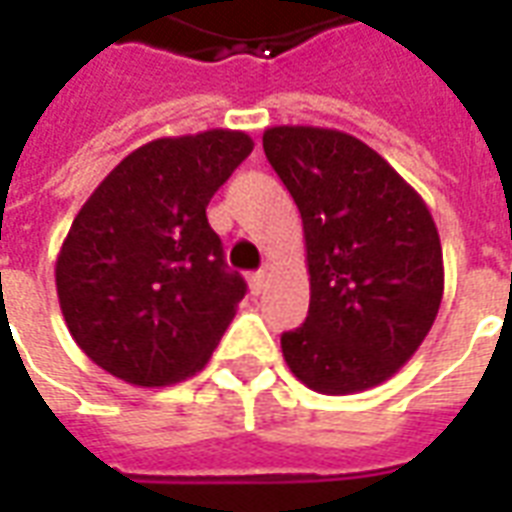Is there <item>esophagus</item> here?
Segmentation results:
<instances>
[{
    "label": "esophagus",
    "mask_w": 512,
    "mask_h": 512,
    "mask_svg": "<svg viewBox=\"0 0 512 512\" xmlns=\"http://www.w3.org/2000/svg\"><path fill=\"white\" fill-rule=\"evenodd\" d=\"M266 271H252V274H249V290H252V293H263V288H266Z\"/></svg>",
    "instance_id": "34e87169"
}]
</instances>
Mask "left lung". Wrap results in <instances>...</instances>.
Instances as JSON below:
<instances>
[{
  "instance_id": "left-lung-1",
  "label": "left lung",
  "mask_w": 512,
  "mask_h": 512,
  "mask_svg": "<svg viewBox=\"0 0 512 512\" xmlns=\"http://www.w3.org/2000/svg\"><path fill=\"white\" fill-rule=\"evenodd\" d=\"M263 150L299 205L310 268V312L282 334L285 362L321 395L381 384L422 345L444 293L428 205L343 131L268 128Z\"/></svg>"
}]
</instances>
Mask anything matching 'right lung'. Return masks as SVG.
<instances>
[{"label": "right lung", "instance_id": "obj_1", "mask_svg": "<svg viewBox=\"0 0 512 512\" xmlns=\"http://www.w3.org/2000/svg\"><path fill=\"white\" fill-rule=\"evenodd\" d=\"M252 147L227 128L147 142L76 213L57 296L73 340L106 373L167 386L211 359L246 282L224 263L205 208Z\"/></svg>", "mask_w": 512, "mask_h": 512}]
</instances>
